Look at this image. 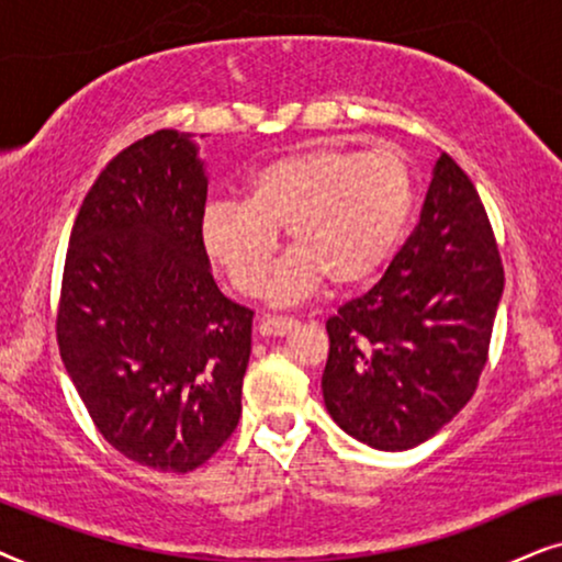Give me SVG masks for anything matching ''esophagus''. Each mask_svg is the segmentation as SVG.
I'll use <instances>...</instances> for the list:
<instances>
[{"label": "esophagus", "mask_w": 562, "mask_h": 562, "mask_svg": "<svg viewBox=\"0 0 562 562\" xmlns=\"http://www.w3.org/2000/svg\"><path fill=\"white\" fill-rule=\"evenodd\" d=\"M257 328L261 336H285L290 331H295L297 321L285 318V316H261Z\"/></svg>", "instance_id": "34e87169"}]
</instances>
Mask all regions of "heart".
I'll use <instances>...</instances> for the list:
<instances>
[{"mask_svg":"<svg viewBox=\"0 0 562 562\" xmlns=\"http://www.w3.org/2000/svg\"><path fill=\"white\" fill-rule=\"evenodd\" d=\"M416 205V171L398 148L362 151L318 146L282 156L254 171L244 200H211L200 218V241L246 295L259 293L288 228L290 257L267 293L293 303L328 277L336 288L370 280L406 234Z\"/></svg>","mask_w":562,"mask_h":562,"instance_id":"1","label":"heart"}]
</instances>
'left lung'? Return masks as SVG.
Listing matches in <instances>:
<instances>
[{"mask_svg":"<svg viewBox=\"0 0 562 562\" xmlns=\"http://www.w3.org/2000/svg\"><path fill=\"white\" fill-rule=\"evenodd\" d=\"M504 267L470 177L442 154L422 218L380 282L326 321L321 391L349 437L385 452L426 442L473 398Z\"/></svg>","mask_w":562,"mask_h":562,"instance_id":"obj_1","label":"left lung"}]
</instances>
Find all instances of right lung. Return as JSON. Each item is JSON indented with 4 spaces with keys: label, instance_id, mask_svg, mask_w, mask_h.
Masks as SVG:
<instances>
[{
    "label": "right lung",
    "instance_id": "add662e5",
    "mask_svg": "<svg viewBox=\"0 0 562 562\" xmlns=\"http://www.w3.org/2000/svg\"><path fill=\"white\" fill-rule=\"evenodd\" d=\"M205 161L156 131L94 179L66 251L56 336L108 442L138 465L190 473L241 416L254 311L215 285L200 241Z\"/></svg>",
    "mask_w": 562,
    "mask_h": 562
}]
</instances>
